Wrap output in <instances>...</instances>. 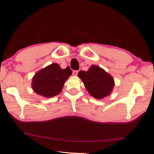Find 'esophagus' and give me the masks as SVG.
<instances>
[{"label": "esophagus", "instance_id": "obj_1", "mask_svg": "<svg viewBox=\"0 0 154 154\" xmlns=\"http://www.w3.org/2000/svg\"><path fill=\"white\" fill-rule=\"evenodd\" d=\"M77 74H78V71L77 70H74L72 72V75H74V76H77Z\"/></svg>", "mask_w": 154, "mask_h": 154}]
</instances>
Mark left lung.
Returning a JSON list of instances; mask_svg holds the SVG:
<instances>
[{"instance_id":"1","label":"left lung","mask_w":154,"mask_h":154,"mask_svg":"<svg viewBox=\"0 0 154 154\" xmlns=\"http://www.w3.org/2000/svg\"><path fill=\"white\" fill-rule=\"evenodd\" d=\"M78 76L91 96L96 99L109 96L114 88L113 77L99 66L93 65L87 71H79Z\"/></svg>"}]
</instances>
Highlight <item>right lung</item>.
<instances>
[{"label":"right lung","instance_id":"1","mask_svg":"<svg viewBox=\"0 0 154 154\" xmlns=\"http://www.w3.org/2000/svg\"><path fill=\"white\" fill-rule=\"evenodd\" d=\"M72 72L69 67L61 69L58 64L52 63L34 75L32 88L36 94L45 98L57 96L61 92L65 82Z\"/></svg>","mask_w":154,"mask_h":154}]
</instances>
